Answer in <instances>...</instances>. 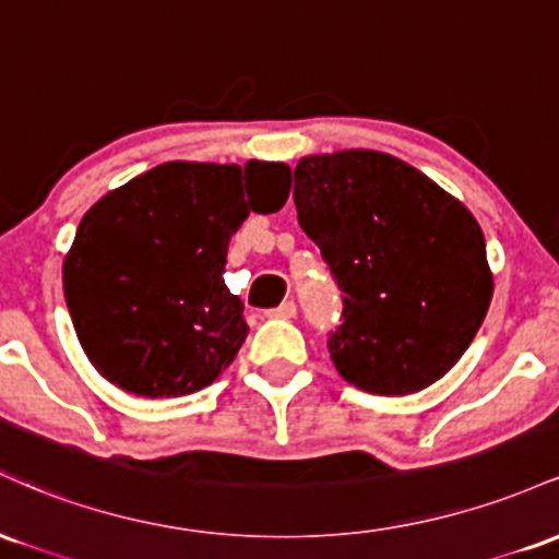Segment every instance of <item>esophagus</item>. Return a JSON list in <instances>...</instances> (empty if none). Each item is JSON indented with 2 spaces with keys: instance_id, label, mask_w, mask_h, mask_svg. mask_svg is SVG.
<instances>
[{
  "instance_id": "34e87169",
  "label": "esophagus",
  "mask_w": 559,
  "mask_h": 559,
  "mask_svg": "<svg viewBox=\"0 0 559 559\" xmlns=\"http://www.w3.org/2000/svg\"><path fill=\"white\" fill-rule=\"evenodd\" d=\"M267 318H281V320H292L294 316H297V305L294 301H284V305L273 307V310L265 312Z\"/></svg>"
}]
</instances>
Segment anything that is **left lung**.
<instances>
[{"mask_svg":"<svg viewBox=\"0 0 559 559\" xmlns=\"http://www.w3.org/2000/svg\"><path fill=\"white\" fill-rule=\"evenodd\" d=\"M294 204L344 292L329 336L344 381L383 396L439 381L476 338L493 294L471 210L373 150L301 157Z\"/></svg>","mask_w":559,"mask_h":559,"instance_id":"8db88e82","label":"left lung"}]
</instances>
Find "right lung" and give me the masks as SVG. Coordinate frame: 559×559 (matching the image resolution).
I'll use <instances>...</instances> for the list:
<instances>
[{
  "mask_svg": "<svg viewBox=\"0 0 559 559\" xmlns=\"http://www.w3.org/2000/svg\"><path fill=\"white\" fill-rule=\"evenodd\" d=\"M284 163H165L83 215L62 288L86 357L139 396L210 386L247 338L243 301L223 271L230 236L254 213H278Z\"/></svg>",
  "mask_w": 559,
  "mask_h": 559,
  "instance_id": "obj_1",
  "label": "right lung"
}]
</instances>
